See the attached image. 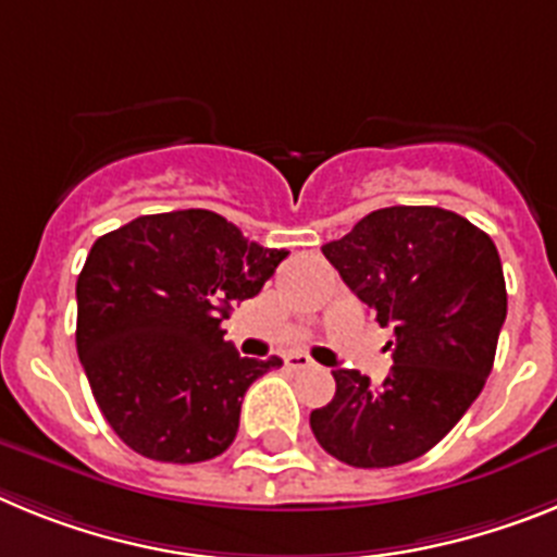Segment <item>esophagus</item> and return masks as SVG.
Returning <instances> with one entry per match:
<instances>
[{
	"label": "esophagus",
	"mask_w": 557,
	"mask_h": 557,
	"mask_svg": "<svg viewBox=\"0 0 557 557\" xmlns=\"http://www.w3.org/2000/svg\"><path fill=\"white\" fill-rule=\"evenodd\" d=\"M285 367H288V370H311L313 361L308 359V356H302V352H292V356L285 359Z\"/></svg>",
	"instance_id": "34e87169"
}]
</instances>
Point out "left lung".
<instances>
[{
	"mask_svg": "<svg viewBox=\"0 0 557 557\" xmlns=\"http://www.w3.org/2000/svg\"><path fill=\"white\" fill-rule=\"evenodd\" d=\"M381 327L393 325V370L372 386L333 370L336 395L311 432L352 468L404 466L451 432L491 375L507 317L491 235L443 207H384L322 246Z\"/></svg>",
	"mask_w": 557,
	"mask_h": 557,
	"instance_id": "obj_1",
	"label": "left lung"
}]
</instances>
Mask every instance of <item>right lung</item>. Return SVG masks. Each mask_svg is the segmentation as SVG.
Segmentation results:
<instances>
[{"label": "right lung", "instance_id": "obj_1", "mask_svg": "<svg viewBox=\"0 0 557 557\" xmlns=\"http://www.w3.org/2000/svg\"><path fill=\"white\" fill-rule=\"evenodd\" d=\"M285 255L210 210L139 215L95 240L77 274L75 342L125 446L178 466L232 446L246 389L283 361L240 359L221 322Z\"/></svg>", "mask_w": 557, "mask_h": 557}]
</instances>
